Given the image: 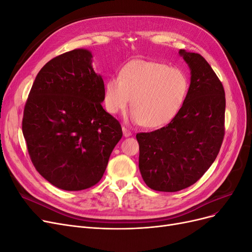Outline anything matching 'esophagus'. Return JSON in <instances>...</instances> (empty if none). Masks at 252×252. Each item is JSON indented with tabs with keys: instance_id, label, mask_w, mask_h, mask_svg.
Masks as SVG:
<instances>
[{
	"instance_id": "1",
	"label": "esophagus",
	"mask_w": 252,
	"mask_h": 252,
	"mask_svg": "<svg viewBox=\"0 0 252 252\" xmlns=\"http://www.w3.org/2000/svg\"><path fill=\"white\" fill-rule=\"evenodd\" d=\"M122 129H123V134H124V136H126V138H127V136H130V135L132 134V133H131V131L129 130L128 128H126L125 126L122 127Z\"/></svg>"
}]
</instances>
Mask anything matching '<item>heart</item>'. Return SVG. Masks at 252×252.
<instances>
[{
    "label": "heart",
    "mask_w": 252,
    "mask_h": 252,
    "mask_svg": "<svg viewBox=\"0 0 252 252\" xmlns=\"http://www.w3.org/2000/svg\"><path fill=\"white\" fill-rule=\"evenodd\" d=\"M189 90L186 73L177 67L134 60L122 67L119 77L104 84V104L108 112L124 110L131 98L130 119L148 128L168 124L181 110Z\"/></svg>",
    "instance_id": "1"
}]
</instances>
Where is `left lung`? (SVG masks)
<instances>
[{"mask_svg": "<svg viewBox=\"0 0 252 252\" xmlns=\"http://www.w3.org/2000/svg\"><path fill=\"white\" fill-rule=\"evenodd\" d=\"M191 81L175 118L151 132H140L139 168L146 185L175 192L193 185L215 162L225 134L223 84L201 55L181 49Z\"/></svg>", "mask_w": 252, "mask_h": 252, "instance_id": "8db88e82", "label": "left lung"}]
</instances>
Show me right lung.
<instances>
[{
	"mask_svg": "<svg viewBox=\"0 0 252 252\" xmlns=\"http://www.w3.org/2000/svg\"><path fill=\"white\" fill-rule=\"evenodd\" d=\"M93 55L74 49L37 73L24 107L22 130L30 159L50 184L78 191L102 179L123 132L102 107L104 82Z\"/></svg>",
	"mask_w": 252,
	"mask_h": 252,
	"instance_id": "right-lung-1",
	"label": "right lung"
}]
</instances>
